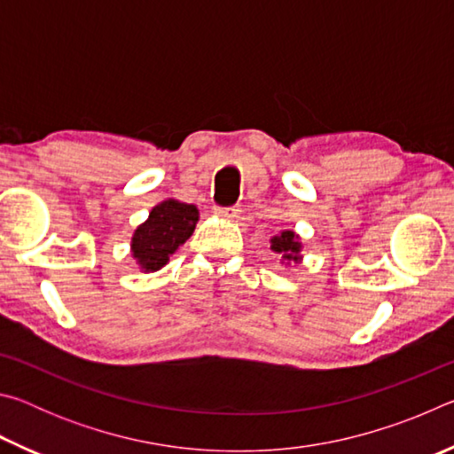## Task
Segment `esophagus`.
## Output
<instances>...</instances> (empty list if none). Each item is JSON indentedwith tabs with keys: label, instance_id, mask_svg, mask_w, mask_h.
I'll use <instances>...</instances> for the list:
<instances>
[{
	"label": "esophagus",
	"instance_id": "obj_1",
	"mask_svg": "<svg viewBox=\"0 0 454 454\" xmlns=\"http://www.w3.org/2000/svg\"><path fill=\"white\" fill-rule=\"evenodd\" d=\"M214 212H216L218 216H222V218H234L240 210H238L236 206H228V208H222V206H216V208H214Z\"/></svg>",
	"mask_w": 454,
	"mask_h": 454
}]
</instances>
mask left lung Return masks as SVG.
Returning <instances> with one entry per match:
<instances>
[{
	"instance_id": "1",
	"label": "left lung",
	"mask_w": 454,
	"mask_h": 454,
	"mask_svg": "<svg viewBox=\"0 0 454 454\" xmlns=\"http://www.w3.org/2000/svg\"><path fill=\"white\" fill-rule=\"evenodd\" d=\"M270 250L282 256V262L298 264L302 260V256H301L302 242H301V238H298V234L292 232V230H282L278 236H272Z\"/></svg>"
}]
</instances>
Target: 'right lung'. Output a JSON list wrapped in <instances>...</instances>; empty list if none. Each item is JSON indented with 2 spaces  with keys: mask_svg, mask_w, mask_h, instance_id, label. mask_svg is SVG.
Masks as SVG:
<instances>
[{
  "mask_svg": "<svg viewBox=\"0 0 454 454\" xmlns=\"http://www.w3.org/2000/svg\"><path fill=\"white\" fill-rule=\"evenodd\" d=\"M200 218L194 204L164 200L153 206L148 220L134 230L132 256L144 272H156L194 232Z\"/></svg>",
  "mask_w": 454,
  "mask_h": 454,
  "instance_id": "right-lung-1",
  "label": "right lung"
}]
</instances>
